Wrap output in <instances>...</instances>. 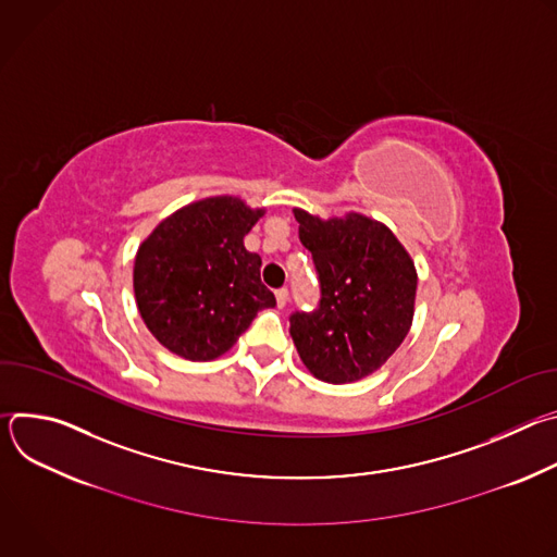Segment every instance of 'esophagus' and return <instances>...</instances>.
Wrapping results in <instances>:
<instances>
[{
    "label": "esophagus",
    "instance_id": "1",
    "mask_svg": "<svg viewBox=\"0 0 557 557\" xmlns=\"http://www.w3.org/2000/svg\"><path fill=\"white\" fill-rule=\"evenodd\" d=\"M275 299H277V306L284 308L288 304V288H277L275 290Z\"/></svg>",
    "mask_w": 557,
    "mask_h": 557
}]
</instances>
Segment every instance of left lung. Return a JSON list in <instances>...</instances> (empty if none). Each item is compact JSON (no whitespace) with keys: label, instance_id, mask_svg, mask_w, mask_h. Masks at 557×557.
I'll list each match as a JSON object with an SVG mask.
<instances>
[{"label":"left lung","instance_id":"obj_1","mask_svg":"<svg viewBox=\"0 0 557 557\" xmlns=\"http://www.w3.org/2000/svg\"><path fill=\"white\" fill-rule=\"evenodd\" d=\"M293 213L322 284L320 308L290 314L293 344L320 381H359L394 355L412 326L414 260L383 222L363 213Z\"/></svg>","mask_w":557,"mask_h":557}]
</instances>
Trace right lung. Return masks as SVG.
Masks as SVG:
<instances>
[{
	"label": "right lung",
	"mask_w": 557,
	"mask_h": 557,
	"mask_svg": "<svg viewBox=\"0 0 557 557\" xmlns=\"http://www.w3.org/2000/svg\"><path fill=\"white\" fill-rule=\"evenodd\" d=\"M237 196H211L168 215L140 243L134 297L147 331L189 361L222 357L275 295L245 235L264 215Z\"/></svg>",
	"instance_id": "add662e5"
}]
</instances>
